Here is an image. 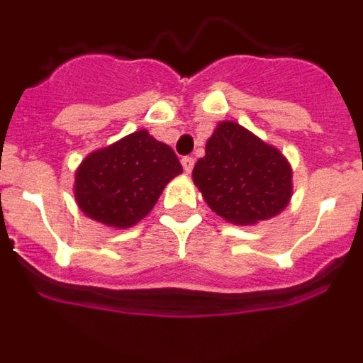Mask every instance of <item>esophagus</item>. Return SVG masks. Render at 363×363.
Returning a JSON list of instances; mask_svg holds the SVG:
<instances>
[{
	"mask_svg": "<svg viewBox=\"0 0 363 363\" xmlns=\"http://www.w3.org/2000/svg\"><path fill=\"white\" fill-rule=\"evenodd\" d=\"M182 165H184V171L189 174V172L192 171V167H194V160L185 156V158H182Z\"/></svg>",
	"mask_w": 363,
	"mask_h": 363,
	"instance_id": "esophagus-1",
	"label": "esophagus"
}]
</instances>
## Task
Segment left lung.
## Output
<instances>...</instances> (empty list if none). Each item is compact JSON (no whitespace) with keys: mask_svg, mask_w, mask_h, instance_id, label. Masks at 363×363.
I'll use <instances>...</instances> for the list:
<instances>
[{"mask_svg":"<svg viewBox=\"0 0 363 363\" xmlns=\"http://www.w3.org/2000/svg\"><path fill=\"white\" fill-rule=\"evenodd\" d=\"M192 179L211 209L236 225L277 216L293 196V171L284 154L234 121L218 123Z\"/></svg>","mask_w":363,"mask_h":363,"instance_id":"1","label":"left lung"}]
</instances>
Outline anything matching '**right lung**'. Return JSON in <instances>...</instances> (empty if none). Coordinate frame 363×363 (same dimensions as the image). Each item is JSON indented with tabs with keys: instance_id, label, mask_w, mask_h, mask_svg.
<instances>
[{
	"instance_id": "obj_1",
	"label": "right lung",
	"mask_w": 363,
	"mask_h": 363,
	"mask_svg": "<svg viewBox=\"0 0 363 363\" xmlns=\"http://www.w3.org/2000/svg\"><path fill=\"white\" fill-rule=\"evenodd\" d=\"M182 172L174 150L145 129L94 150L74 178L78 207L107 227L127 229L145 218L165 185Z\"/></svg>"
}]
</instances>
